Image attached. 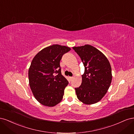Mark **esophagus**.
Here are the masks:
<instances>
[{
  "instance_id": "1",
  "label": "esophagus",
  "mask_w": 134,
  "mask_h": 134,
  "mask_svg": "<svg viewBox=\"0 0 134 134\" xmlns=\"http://www.w3.org/2000/svg\"><path fill=\"white\" fill-rule=\"evenodd\" d=\"M69 78L70 80L71 81V80H72V78H72V77H71V76H69Z\"/></svg>"
}]
</instances>
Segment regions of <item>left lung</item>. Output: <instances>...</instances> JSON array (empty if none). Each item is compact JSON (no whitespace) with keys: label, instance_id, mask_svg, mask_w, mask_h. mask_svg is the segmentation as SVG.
Returning a JSON list of instances; mask_svg holds the SVG:
<instances>
[{"label":"left lung","instance_id":"left-lung-1","mask_svg":"<svg viewBox=\"0 0 134 134\" xmlns=\"http://www.w3.org/2000/svg\"><path fill=\"white\" fill-rule=\"evenodd\" d=\"M84 65V73L79 88H75L78 99L86 104H94L106 94L112 75L110 63L102 52L90 44L72 47Z\"/></svg>","mask_w":134,"mask_h":134}]
</instances>
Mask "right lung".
I'll use <instances>...</instances> for the list:
<instances>
[{
  "label": "right lung",
  "mask_w": 134,
  "mask_h": 134,
  "mask_svg": "<svg viewBox=\"0 0 134 134\" xmlns=\"http://www.w3.org/2000/svg\"><path fill=\"white\" fill-rule=\"evenodd\" d=\"M71 48L53 44L43 48L32 60L28 70L29 84L35 98L43 106L54 107L62 101L68 81L62 74L60 62ZM58 74L54 76V73Z\"/></svg>",
  "instance_id": "add662e5"
}]
</instances>
